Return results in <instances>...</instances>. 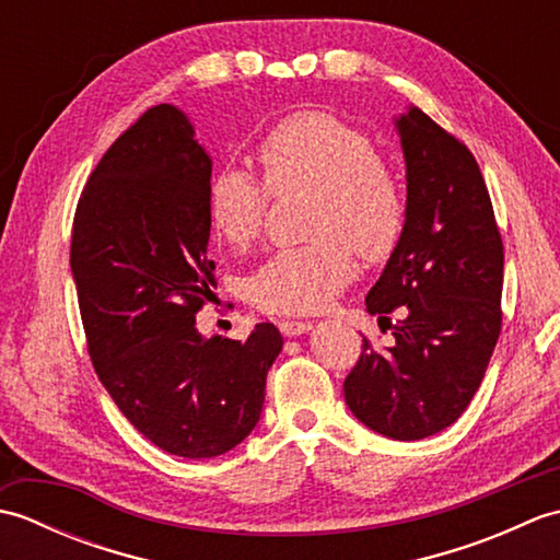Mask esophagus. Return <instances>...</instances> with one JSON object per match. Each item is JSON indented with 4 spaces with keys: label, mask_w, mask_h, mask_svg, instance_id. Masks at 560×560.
Segmentation results:
<instances>
[{
    "label": "esophagus",
    "mask_w": 560,
    "mask_h": 560,
    "mask_svg": "<svg viewBox=\"0 0 560 560\" xmlns=\"http://www.w3.org/2000/svg\"><path fill=\"white\" fill-rule=\"evenodd\" d=\"M311 327H313V323H307V319H291V317L279 319V329H281L287 337L303 335V331H307Z\"/></svg>",
    "instance_id": "obj_1"
}]
</instances>
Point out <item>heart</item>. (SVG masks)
I'll return each instance as SVG.
<instances>
[{
  "mask_svg": "<svg viewBox=\"0 0 560 560\" xmlns=\"http://www.w3.org/2000/svg\"><path fill=\"white\" fill-rule=\"evenodd\" d=\"M261 177L223 165L207 187L211 229L233 247L255 241L271 195L311 192L305 231L311 243L277 249L247 279V299L269 313H315L365 261L395 249L407 207L395 171L361 129L323 110L283 117L255 149Z\"/></svg>",
  "mask_w": 560,
  "mask_h": 560,
  "instance_id": "obj_1",
  "label": "heart"
}]
</instances>
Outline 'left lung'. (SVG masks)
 <instances>
[{
    "label": "left lung",
    "mask_w": 560,
    "mask_h": 560,
    "mask_svg": "<svg viewBox=\"0 0 560 560\" xmlns=\"http://www.w3.org/2000/svg\"><path fill=\"white\" fill-rule=\"evenodd\" d=\"M397 129L407 221L365 299L395 343L375 349L363 337L343 397L375 433L421 440L459 419L489 368L503 325V237L467 144L419 108Z\"/></svg>",
    "instance_id": "obj_1"
}]
</instances>
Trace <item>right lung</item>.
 <instances>
[{
	"label": "right lung",
	"mask_w": 560,
	"mask_h": 560,
	"mask_svg": "<svg viewBox=\"0 0 560 560\" xmlns=\"http://www.w3.org/2000/svg\"><path fill=\"white\" fill-rule=\"evenodd\" d=\"M209 180L211 159L187 117L153 105L91 173L69 249L103 387L141 435L187 459L223 455L249 435L283 347L271 323L245 341L197 331L217 289Z\"/></svg>",
	"instance_id": "1"
}]
</instances>
